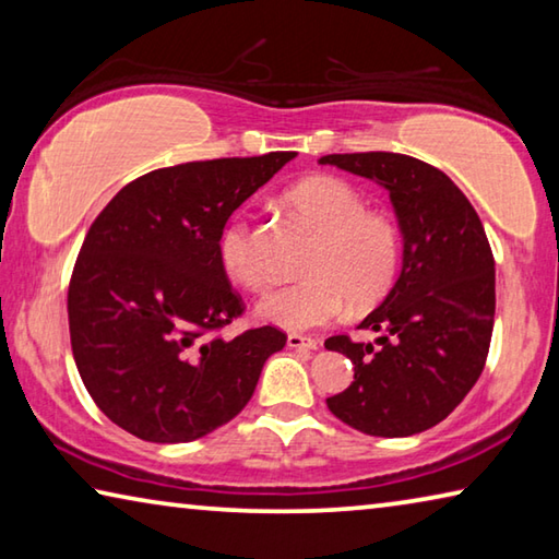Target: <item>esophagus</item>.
Returning a JSON list of instances; mask_svg holds the SVG:
<instances>
[{
    "label": "esophagus",
    "mask_w": 559,
    "mask_h": 559,
    "mask_svg": "<svg viewBox=\"0 0 559 559\" xmlns=\"http://www.w3.org/2000/svg\"><path fill=\"white\" fill-rule=\"evenodd\" d=\"M288 347H293V349H318L320 347V340L318 337H306V335L290 333L288 335Z\"/></svg>",
    "instance_id": "esophagus-1"
}]
</instances>
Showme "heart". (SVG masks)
Listing matches in <instances>:
<instances>
[{
	"mask_svg": "<svg viewBox=\"0 0 559 559\" xmlns=\"http://www.w3.org/2000/svg\"><path fill=\"white\" fill-rule=\"evenodd\" d=\"M283 200L316 231V239L302 261L308 276L263 298V318L288 330H310L343 316L347 302L367 310L392 290L402 263L400 229L384 212L365 206L353 185L313 175L286 189ZM219 259L226 276L239 286H269L251 224L241 216L222 231Z\"/></svg>",
	"mask_w": 559,
	"mask_h": 559,
	"instance_id": "obj_1",
	"label": "heart"
}]
</instances>
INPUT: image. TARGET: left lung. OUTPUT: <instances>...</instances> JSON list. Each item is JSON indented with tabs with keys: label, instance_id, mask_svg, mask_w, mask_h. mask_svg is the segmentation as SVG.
Here are the masks:
<instances>
[{
	"label": "left lung",
	"instance_id": "8db88e82",
	"mask_svg": "<svg viewBox=\"0 0 559 559\" xmlns=\"http://www.w3.org/2000/svg\"><path fill=\"white\" fill-rule=\"evenodd\" d=\"M320 165L380 182L404 234V266L359 330L325 340L355 380L328 409L370 437H412L456 409L484 372L496 318V261L466 194L433 165L400 153L325 155Z\"/></svg>",
	"mask_w": 559,
	"mask_h": 559
}]
</instances>
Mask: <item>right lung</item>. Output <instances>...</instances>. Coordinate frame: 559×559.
Here are the masks:
<instances>
[{"mask_svg":"<svg viewBox=\"0 0 559 559\" xmlns=\"http://www.w3.org/2000/svg\"><path fill=\"white\" fill-rule=\"evenodd\" d=\"M296 153L153 169L106 204L69 283L75 367L120 429L155 443L194 441L231 421L281 328L222 330L243 316L219 259L229 216Z\"/></svg>","mask_w":559,"mask_h":559,"instance_id":"1","label":"right lung"}]
</instances>
